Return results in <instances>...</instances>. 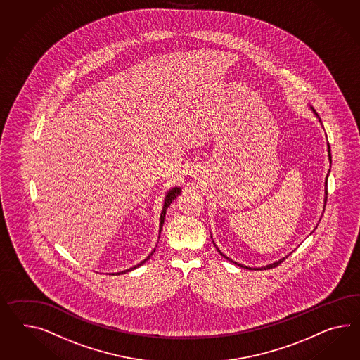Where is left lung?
Instances as JSON below:
<instances>
[{
    "label": "left lung",
    "mask_w": 360,
    "mask_h": 360,
    "mask_svg": "<svg viewBox=\"0 0 360 360\" xmlns=\"http://www.w3.org/2000/svg\"><path fill=\"white\" fill-rule=\"evenodd\" d=\"M311 110H313V112H314V114H316V115H317V117H319V114H317V112H316V110H314V108H313V107H311ZM328 152H329V160H330V162H331L330 146H329V143H328ZM325 185H326V196H325V203H326V200H328V176H326V184H325ZM323 211H325V210H323ZM216 249H217V248H216ZM217 252H219V253L221 254V255H223L224 258H226V259H229V258H228V257H225V255H224V254L221 253V252H220V250H219V249H217ZM285 258H287V257H285ZM285 258H282V259H281V261H278V262L272 263V264H269V266H266V267H262V269H264V270H267V269H274V267H276V266H279V264H281V263H282L283 261H284V259H285ZM229 261H231V262H233V261H232V259H229ZM233 263H234V264H237V263H236V262H233ZM238 266H241V267H246V266H243V264H238ZM246 269H249V270H253V269H250V267H246ZM254 270H255V269H254ZM257 270H261V269H257Z\"/></svg>",
    "instance_id": "8db88e82"
}]
</instances>
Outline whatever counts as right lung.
<instances>
[{"label":"right lung","mask_w":360,"mask_h":360,"mask_svg":"<svg viewBox=\"0 0 360 360\" xmlns=\"http://www.w3.org/2000/svg\"><path fill=\"white\" fill-rule=\"evenodd\" d=\"M179 187H175V188H172L169 193H167V195H166L165 198V203H164V208H162V212H161V217H160V232H161V229H162V224H164V219H165V214H166V208L170 205V203L174 200L175 198H176V195L179 194ZM155 252V250H153ZM153 252L152 253L149 254L148 255V258L146 259H144L143 262L139 263L137 266H135V267H131V269H128V270H126V271H122V274H124V272L131 271V270H135L136 267H139V266H141L143 263H146L149 258H150V255L153 254ZM120 274V272H119Z\"/></svg>","instance_id":"1"}]
</instances>
